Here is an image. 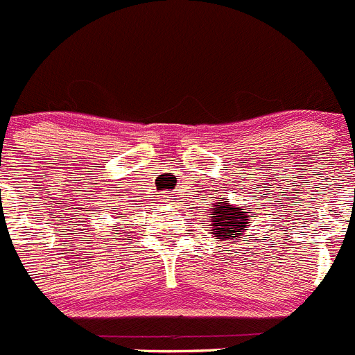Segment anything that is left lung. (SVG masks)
Instances as JSON below:
<instances>
[{
    "instance_id": "left-lung-1",
    "label": "left lung",
    "mask_w": 355,
    "mask_h": 355,
    "mask_svg": "<svg viewBox=\"0 0 355 355\" xmlns=\"http://www.w3.org/2000/svg\"><path fill=\"white\" fill-rule=\"evenodd\" d=\"M212 236L220 241H239V237H245V232L250 227L252 214H246L245 209L225 203V198L218 202L212 209Z\"/></svg>"
}]
</instances>
